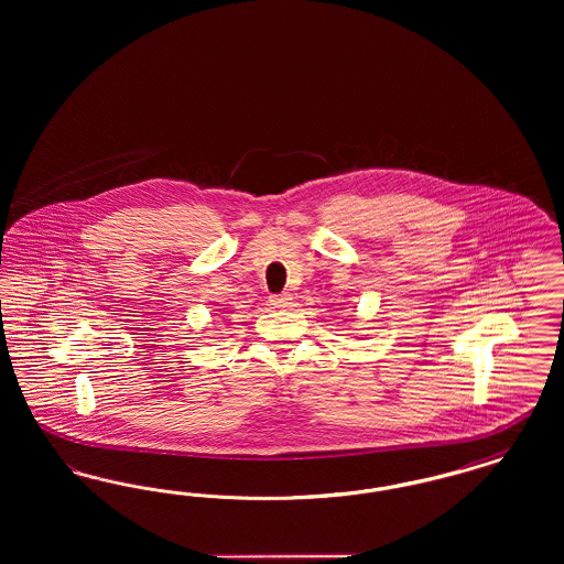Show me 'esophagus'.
I'll return each mask as SVG.
<instances>
[{"instance_id": "1", "label": "esophagus", "mask_w": 564, "mask_h": 564, "mask_svg": "<svg viewBox=\"0 0 564 564\" xmlns=\"http://www.w3.org/2000/svg\"><path fill=\"white\" fill-rule=\"evenodd\" d=\"M270 304L276 308H288L292 306V295L290 294H274L270 295Z\"/></svg>"}]
</instances>
